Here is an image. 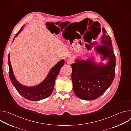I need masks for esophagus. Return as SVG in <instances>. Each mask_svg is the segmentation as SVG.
I'll return each mask as SVG.
<instances>
[{
    "mask_svg": "<svg viewBox=\"0 0 131 131\" xmlns=\"http://www.w3.org/2000/svg\"><path fill=\"white\" fill-rule=\"evenodd\" d=\"M73 63V60H71V59H69V60H68L67 62V64H68V65H70V64H71Z\"/></svg>",
    "mask_w": 131,
    "mask_h": 131,
    "instance_id": "34e87169",
    "label": "esophagus"
}]
</instances>
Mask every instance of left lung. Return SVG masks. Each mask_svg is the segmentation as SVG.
<instances>
[{
    "label": "left lung",
    "instance_id": "obj_1",
    "mask_svg": "<svg viewBox=\"0 0 131 131\" xmlns=\"http://www.w3.org/2000/svg\"><path fill=\"white\" fill-rule=\"evenodd\" d=\"M100 42L103 45L95 50L103 55V60H109L105 65L96 64L91 59L77 60L72 67L71 79L76 95L83 100H94L101 96L113 82L115 76L116 57L112 42L106 29L102 28Z\"/></svg>",
    "mask_w": 131,
    "mask_h": 131
}]
</instances>
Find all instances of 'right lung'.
<instances>
[{"mask_svg": "<svg viewBox=\"0 0 131 131\" xmlns=\"http://www.w3.org/2000/svg\"><path fill=\"white\" fill-rule=\"evenodd\" d=\"M23 27L24 26L21 27V29L15 35L13 41L18 34L23 30ZM64 60H61L52 67L47 78L41 83L35 86L29 87L20 84L15 79L10 63V53H9L8 65L9 77L12 84L23 97L32 101H39L48 97L52 94L54 89L55 79L58 76L61 67L64 64Z\"/></svg>", "mask_w": 131, "mask_h": 131, "instance_id": "right-lung-1", "label": "right lung"}]
</instances>
